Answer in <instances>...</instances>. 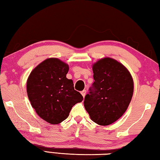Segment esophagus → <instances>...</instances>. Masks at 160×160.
<instances>
[{"label":"esophagus","mask_w":160,"mask_h":160,"mask_svg":"<svg viewBox=\"0 0 160 160\" xmlns=\"http://www.w3.org/2000/svg\"><path fill=\"white\" fill-rule=\"evenodd\" d=\"M81 95H82L83 97L84 98L86 96V90H82V91L81 92Z\"/></svg>","instance_id":"34e87169"}]
</instances>
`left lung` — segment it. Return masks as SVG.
<instances>
[{
    "instance_id": "left-lung-1",
    "label": "left lung",
    "mask_w": 160,
    "mask_h": 160,
    "mask_svg": "<svg viewBox=\"0 0 160 160\" xmlns=\"http://www.w3.org/2000/svg\"><path fill=\"white\" fill-rule=\"evenodd\" d=\"M94 83L84 98L90 118L99 125H108L127 110L134 92V81L128 70L111 58L92 65Z\"/></svg>"
}]
</instances>
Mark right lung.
<instances>
[{"label": "right lung", "instance_id": "1", "mask_svg": "<svg viewBox=\"0 0 160 160\" xmlns=\"http://www.w3.org/2000/svg\"><path fill=\"white\" fill-rule=\"evenodd\" d=\"M69 66L58 58H48L33 70L27 80V94L41 118L58 124L69 116L72 107L82 102L72 79L66 77Z\"/></svg>", "mask_w": 160, "mask_h": 160}]
</instances>
